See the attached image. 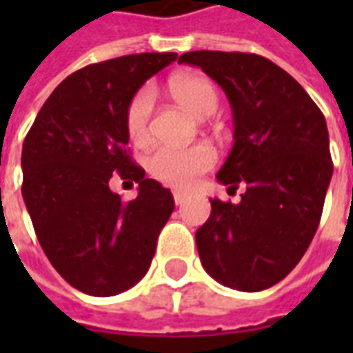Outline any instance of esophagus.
I'll list each match as a JSON object with an SVG mask.
<instances>
[{"mask_svg": "<svg viewBox=\"0 0 353 353\" xmlns=\"http://www.w3.org/2000/svg\"><path fill=\"white\" fill-rule=\"evenodd\" d=\"M189 199V194H187V192H183V191H174V202H176L177 206H181V204H183L185 200Z\"/></svg>", "mask_w": 353, "mask_h": 353, "instance_id": "obj_1", "label": "esophagus"}]
</instances>
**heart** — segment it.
Returning <instances> with one entry per match:
<instances>
[{
    "mask_svg": "<svg viewBox=\"0 0 353 353\" xmlns=\"http://www.w3.org/2000/svg\"><path fill=\"white\" fill-rule=\"evenodd\" d=\"M170 90L189 113L199 119L214 115L219 98L214 85L199 75H177L170 81ZM154 111L153 87L139 88L126 109V128L132 143L145 145L151 139V119ZM215 151L206 143L185 147H159L149 154L147 168L149 174L161 183L170 187H191L196 177L214 168Z\"/></svg>",
    "mask_w": 353,
    "mask_h": 353,
    "instance_id": "1",
    "label": "heart"
}]
</instances>
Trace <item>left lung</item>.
Segmentation results:
<instances>
[{
    "instance_id": "8db88e82",
    "label": "left lung",
    "mask_w": 353,
    "mask_h": 353,
    "mask_svg": "<svg viewBox=\"0 0 353 353\" xmlns=\"http://www.w3.org/2000/svg\"><path fill=\"white\" fill-rule=\"evenodd\" d=\"M179 64L199 65L225 90L234 145L217 181L236 189L238 204L212 202L196 230L202 266L238 291H263L303 259L318 230L333 176L323 113L285 70L250 52L192 50Z\"/></svg>"
}]
</instances>
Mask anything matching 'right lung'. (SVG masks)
Returning <instances> with one entry per match:
<instances>
[{"instance_id":"obj_1","label":"right lung","mask_w":353,"mask_h":353,"mask_svg":"<svg viewBox=\"0 0 353 353\" xmlns=\"http://www.w3.org/2000/svg\"><path fill=\"white\" fill-rule=\"evenodd\" d=\"M141 52L72 73L43 103L22 145V196L50 265L70 285L113 296L149 270L174 196L147 179L126 151V109L141 85L176 62ZM121 175L140 185L130 203L108 189Z\"/></svg>"}]
</instances>
